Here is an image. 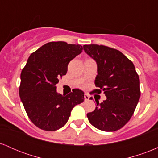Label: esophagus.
I'll list each match as a JSON object with an SVG mask.
<instances>
[{"instance_id":"obj_1","label":"esophagus","mask_w":158,"mask_h":158,"mask_svg":"<svg viewBox=\"0 0 158 158\" xmlns=\"http://www.w3.org/2000/svg\"><path fill=\"white\" fill-rule=\"evenodd\" d=\"M84 97H85V101H88V100H89L90 96H89V94H88L85 93Z\"/></svg>"}]
</instances>
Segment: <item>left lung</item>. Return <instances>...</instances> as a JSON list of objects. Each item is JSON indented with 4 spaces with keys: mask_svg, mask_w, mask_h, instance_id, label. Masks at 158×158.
Segmentation results:
<instances>
[{
    "mask_svg": "<svg viewBox=\"0 0 158 158\" xmlns=\"http://www.w3.org/2000/svg\"><path fill=\"white\" fill-rule=\"evenodd\" d=\"M83 48L97 64V89L90 94L103 91L107 98L101 103L96 101L95 110L87 117L90 124L101 131H117L131 119L140 97L135 65L116 49L97 44L84 45Z\"/></svg>",
    "mask_w": 158,
    "mask_h": 158,
    "instance_id": "8db88e82",
    "label": "left lung"
}]
</instances>
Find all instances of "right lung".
I'll return each instance as SVG.
<instances>
[{"mask_svg":"<svg viewBox=\"0 0 158 158\" xmlns=\"http://www.w3.org/2000/svg\"><path fill=\"white\" fill-rule=\"evenodd\" d=\"M82 46L52 41L32 52L21 73L19 95L29 118L44 131H56L68 122L75 106L83 102L84 92L73 89L68 95L56 91L59 79L80 54Z\"/></svg>","mask_w":158,"mask_h":158,"instance_id":"add662e5","label":"right lung"}]
</instances>
